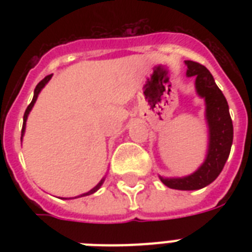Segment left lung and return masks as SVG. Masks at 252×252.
Wrapping results in <instances>:
<instances>
[{"label":"left lung","instance_id":"1","mask_svg":"<svg viewBox=\"0 0 252 252\" xmlns=\"http://www.w3.org/2000/svg\"><path fill=\"white\" fill-rule=\"evenodd\" d=\"M187 65V76L195 77L197 94L205 99V119L209 128V142L205 161L193 174L183 178L159 179L172 189L193 191L207 187L222 171L230 154L233 144V122L229 114L226 98L216 85L215 78L204 65L195 61H184Z\"/></svg>","mask_w":252,"mask_h":252}]
</instances>
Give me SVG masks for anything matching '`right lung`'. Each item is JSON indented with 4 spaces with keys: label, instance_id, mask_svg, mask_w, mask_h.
I'll list each match as a JSON object with an SVG mask.
<instances>
[{
    "label": "right lung",
    "instance_id": "right-lung-1",
    "mask_svg": "<svg viewBox=\"0 0 252 252\" xmlns=\"http://www.w3.org/2000/svg\"><path fill=\"white\" fill-rule=\"evenodd\" d=\"M51 78H52V74H49V76H47V77H45V78H43V80H41L40 82H39V84L36 85V87H35V91H33V98H32V100H31V103H30V104H29V107H27V108H26L25 116H23V128H22V137H23V134H25L26 122H27V118H29L30 111L32 110L33 104H35V102H36L37 95H39V93H40V91H41V89H43V87H44L45 85L48 84V81L51 80ZM22 137H21V140H22ZM103 182H104V178H103V179L100 180V182H99V183L96 184V186H95V187L93 188V189H90V191L86 192V193H82V195H81V197H82V196L91 195V193H94V192L98 191L99 188H100V186H102V184H103Z\"/></svg>",
    "mask_w": 252,
    "mask_h": 252
}]
</instances>
